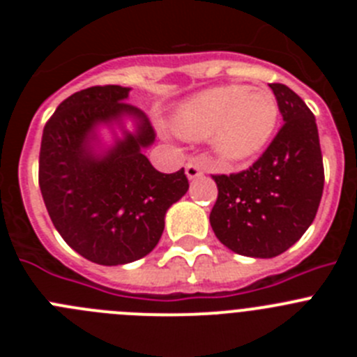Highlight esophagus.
Segmentation results:
<instances>
[{
  "label": "esophagus",
  "instance_id": "34e87169",
  "mask_svg": "<svg viewBox=\"0 0 357 357\" xmlns=\"http://www.w3.org/2000/svg\"><path fill=\"white\" fill-rule=\"evenodd\" d=\"M202 173H204V172H202V166L198 162H195V160H189V162L185 164V176H188L189 181L198 178Z\"/></svg>",
  "mask_w": 357,
  "mask_h": 357
}]
</instances>
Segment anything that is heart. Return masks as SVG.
Returning <instances> with one entry per match:
<instances>
[{
    "label": "heart",
    "instance_id": "heart-1",
    "mask_svg": "<svg viewBox=\"0 0 357 357\" xmlns=\"http://www.w3.org/2000/svg\"><path fill=\"white\" fill-rule=\"evenodd\" d=\"M275 94L266 87L216 85L193 94L176 107L173 128L188 139L209 141L225 164L254 159L270 144L279 125Z\"/></svg>",
    "mask_w": 357,
    "mask_h": 357
}]
</instances>
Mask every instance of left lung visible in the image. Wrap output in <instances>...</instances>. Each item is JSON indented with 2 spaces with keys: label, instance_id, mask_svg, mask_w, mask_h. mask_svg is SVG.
<instances>
[{
  "label": "left lung",
  "instance_id": "obj_1",
  "mask_svg": "<svg viewBox=\"0 0 357 357\" xmlns=\"http://www.w3.org/2000/svg\"><path fill=\"white\" fill-rule=\"evenodd\" d=\"M270 87L284 125L252 168L213 176L218 200L209 216L214 234L229 250L259 259L282 254L302 238L324 191L313 112L288 85Z\"/></svg>",
  "mask_w": 357,
  "mask_h": 357
}]
</instances>
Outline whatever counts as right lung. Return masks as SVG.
<instances>
[{
	"label": "right lung",
	"instance_id": "obj_1",
	"mask_svg": "<svg viewBox=\"0 0 357 357\" xmlns=\"http://www.w3.org/2000/svg\"><path fill=\"white\" fill-rule=\"evenodd\" d=\"M130 91L98 85L71 94L40 141L39 185L53 225L73 250L103 266L150 254L168 209L189 189L184 168L160 173L144 155L155 132L127 103Z\"/></svg>",
	"mask_w": 357,
	"mask_h": 357
}]
</instances>
